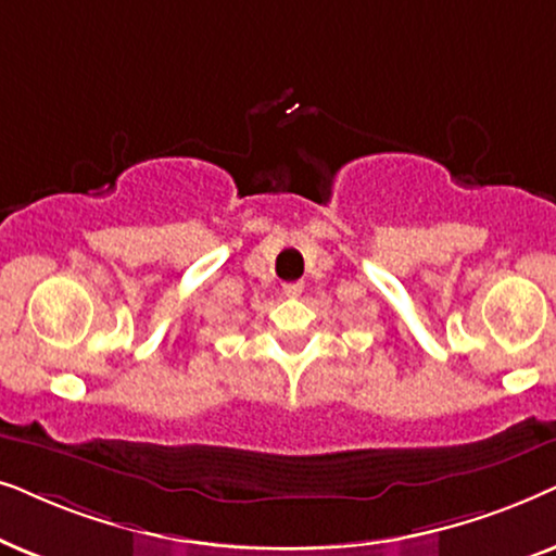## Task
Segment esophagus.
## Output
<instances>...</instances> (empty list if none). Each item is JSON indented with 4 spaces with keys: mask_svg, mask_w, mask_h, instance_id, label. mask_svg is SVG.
Masks as SVG:
<instances>
[{
    "mask_svg": "<svg viewBox=\"0 0 556 556\" xmlns=\"http://www.w3.org/2000/svg\"><path fill=\"white\" fill-rule=\"evenodd\" d=\"M282 290H285L287 298H300L302 290H305V285H302V282H287Z\"/></svg>",
    "mask_w": 556,
    "mask_h": 556,
    "instance_id": "1",
    "label": "esophagus"
}]
</instances>
